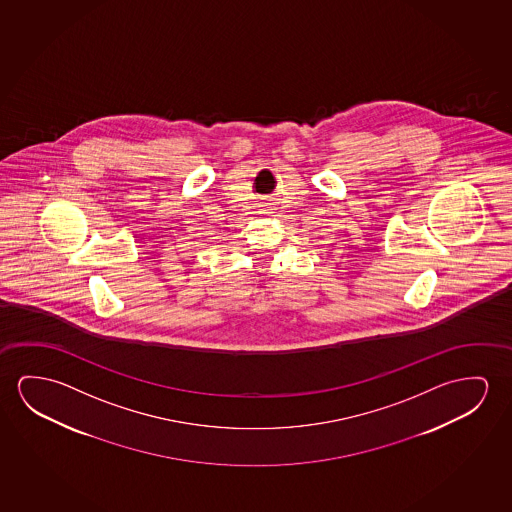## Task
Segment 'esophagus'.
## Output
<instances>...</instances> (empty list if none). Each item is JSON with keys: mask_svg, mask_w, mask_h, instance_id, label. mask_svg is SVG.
I'll return each mask as SVG.
<instances>
[{"mask_svg": "<svg viewBox=\"0 0 512 512\" xmlns=\"http://www.w3.org/2000/svg\"><path fill=\"white\" fill-rule=\"evenodd\" d=\"M276 204L275 202H264V204L260 205V214H266V216H271V214L275 213Z\"/></svg>", "mask_w": 512, "mask_h": 512, "instance_id": "1", "label": "esophagus"}]
</instances>
